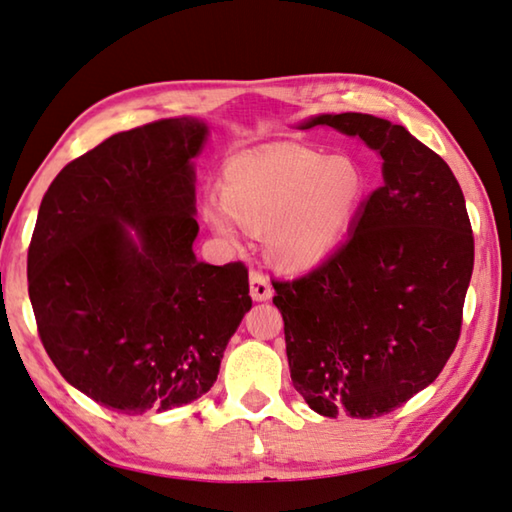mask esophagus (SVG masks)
<instances>
[{"label": "esophagus", "mask_w": 512, "mask_h": 512, "mask_svg": "<svg viewBox=\"0 0 512 512\" xmlns=\"http://www.w3.org/2000/svg\"><path fill=\"white\" fill-rule=\"evenodd\" d=\"M249 292L254 301H267L272 297V286H270V279L261 272V270H254L249 274Z\"/></svg>", "instance_id": "34e87169"}]
</instances>
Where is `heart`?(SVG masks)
I'll list each match as a JSON object with an SVG mask.
<instances>
[{
  "label": "heart",
  "mask_w": 512,
  "mask_h": 512,
  "mask_svg": "<svg viewBox=\"0 0 512 512\" xmlns=\"http://www.w3.org/2000/svg\"><path fill=\"white\" fill-rule=\"evenodd\" d=\"M365 174L342 156L283 147L238 156L224 167L222 201H204V220L222 238L267 229V254L288 270L324 261L354 222Z\"/></svg>",
  "instance_id": "obj_1"
}]
</instances>
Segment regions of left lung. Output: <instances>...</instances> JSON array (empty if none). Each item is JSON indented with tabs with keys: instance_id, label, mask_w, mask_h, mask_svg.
Returning <instances> with one entry per match:
<instances>
[{
	"instance_id": "obj_1",
	"label": "left lung",
	"mask_w": 512,
	"mask_h": 512,
	"mask_svg": "<svg viewBox=\"0 0 512 512\" xmlns=\"http://www.w3.org/2000/svg\"><path fill=\"white\" fill-rule=\"evenodd\" d=\"M383 158L376 188L331 258L274 281L292 385L315 413L370 420L431 385L454 354L474 270L465 197L442 158L401 124L317 115Z\"/></svg>"
}]
</instances>
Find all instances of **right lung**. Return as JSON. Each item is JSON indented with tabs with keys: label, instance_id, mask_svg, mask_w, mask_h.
<instances>
[{
	"label": "right lung",
	"instance_id": "1",
	"mask_svg": "<svg viewBox=\"0 0 512 512\" xmlns=\"http://www.w3.org/2000/svg\"><path fill=\"white\" fill-rule=\"evenodd\" d=\"M206 136L195 117L115 133L40 201L27 258L38 335L67 383L117 413H161L211 390L251 308L245 265L192 251V158Z\"/></svg>",
	"mask_w": 512,
	"mask_h": 512
}]
</instances>
